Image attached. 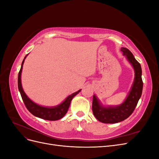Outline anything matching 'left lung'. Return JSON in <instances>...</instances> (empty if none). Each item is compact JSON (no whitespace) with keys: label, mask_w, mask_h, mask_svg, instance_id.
Returning <instances> with one entry per match:
<instances>
[{"label":"left lung","mask_w":159,"mask_h":159,"mask_svg":"<svg viewBox=\"0 0 159 159\" xmlns=\"http://www.w3.org/2000/svg\"><path fill=\"white\" fill-rule=\"evenodd\" d=\"M121 51L133 67L134 82L127 98L122 104L118 106L104 107L101 105L96 95H93L92 103L93 115L98 121L103 123H116L128 118L134 111L142 94L143 83L141 64L134 58L131 51L126 48H121Z\"/></svg>","instance_id":"obj_1"}]
</instances>
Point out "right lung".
<instances>
[{
  "instance_id": "right-lung-1",
  "label": "right lung",
  "mask_w": 159,
  "mask_h": 159,
  "mask_svg": "<svg viewBox=\"0 0 159 159\" xmlns=\"http://www.w3.org/2000/svg\"><path fill=\"white\" fill-rule=\"evenodd\" d=\"M26 57V56H25V59H24L22 61L21 68L20 71H19L18 76V89H19V91H20L22 99L23 100L24 103H25L26 107L33 115H34V116L37 117H39L43 119L48 120V121H57V120L61 119L66 114L67 111H68L70 103L71 102V99L74 98V96H75L77 94L80 93L81 89L69 95L63 102L60 103V105H57L56 107H43V106H41V105L35 103L34 102H33L25 93V91H24L22 89V84H21V73L22 70V66L24 64V62H25Z\"/></svg>"
}]
</instances>
